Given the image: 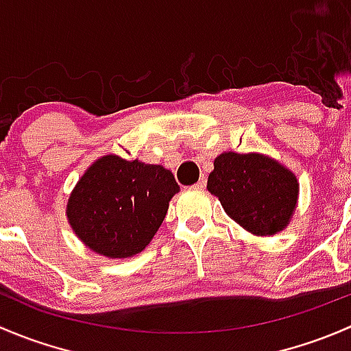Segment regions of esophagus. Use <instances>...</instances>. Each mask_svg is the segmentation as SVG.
I'll return each mask as SVG.
<instances>
[{"label":"esophagus","instance_id":"1","mask_svg":"<svg viewBox=\"0 0 351 351\" xmlns=\"http://www.w3.org/2000/svg\"><path fill=\"white\" fill-rule=\"evenodd\" d=\"M205 185H207V176H200V180H198L193 186H195L197 190H204Z\"/></svg>","mask_w":351,"mask_h":351}]
</instances>
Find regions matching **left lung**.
Instances as JSON below:
<instances>
[{"mask_svg": "<svg viewBox=\"0 0 351 351\" xmlns=\"http://www.w3.org/2000/svg\"><path fill=\"white\" fill-rule=\"evenodd\" d=\"M207 190L232 221L254 236L284 231L299 200L297 176L280 161L260 153L219 154Z\"/></svg>", "mask_w": 351, "mask_h": 351, "instance_id": "1", "label": "left lung"}]
</instances>
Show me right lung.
<instances>
[{"label": "right lung", "mask_w": 351, "mask_h": 351, "mask_svg": "<svg viewBox=\"0 0 351 351\" xmlns=\"http://www.w3.org/2000/svg\"><path fill=\"white\" fill-rule=\"evenodd\" d=\"M178 192L165 166L105 154L91 162L67 198V222L97 254L130 258L151 243Z\"/></svg>", "instance_id": "1"}]
</instances>
